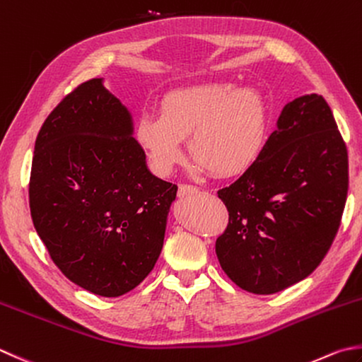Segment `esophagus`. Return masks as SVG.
Returning <instances> with one entry per match:
<instances>
[{"label":"esophagus","instance_id":"34e87169","mask_svg":"<svg viewBox=\"0 0 362 362\" xmlns=\"http://www.w3.org/2000/svg\"><path fill=\"white\" fill-rule=\"evenodd\" d=\"M197 192H199V187L190 186V184H181L178 189V195L181 197V199H184V197H189V195H194Z\"/></svg>","mask_w":362,"mask_h":362}]
</instances>
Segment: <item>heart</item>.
Returning a JSON list of instances; mask_svg holds the SVG:
<instances>
[{"mask_svg":"<svg viewBox=\"0 0 362 362\" xmlns=\"http://www.w3.org/2000/svg\"><path fill=\"white\" fill-rule=\"evenodd\" d=\"M203 168L236 176L260 158L266 139V107L254 88L211 81L167 94L159 117L141 115L135 139L153 170L167 176L184 159L181 140Z\"/></svg>","mask_w":362,"mask_h":362,"instance_id":"obj_1","label":"heart"}]
</instances>
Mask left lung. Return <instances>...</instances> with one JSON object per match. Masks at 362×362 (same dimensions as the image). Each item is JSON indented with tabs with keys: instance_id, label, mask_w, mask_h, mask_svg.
I'll list each match as a JSON object with an SVG mask.
<instances>
[{
	"instance_id": "8db88e82",
	"label": "left lung",
	"mask_w": 362,
	"mask_h": 362,
	"mask_svg": "<svg viewBox=\"0 0 362 362\" xmlns=\"http://www.w3.org/2000/svg\"><path fill=\"white\" fill-rule=\"evenodd\" d=\"M346 192L349 154L328 102H288L260 158L217 192L228 209L216 241L225 274L255 295L303 281L328 254Z\"/></svg>"
}]
</instances>
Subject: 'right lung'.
I'll list each match as a JSON object with an SVG mask.
<instances>
[{"instance_id": "add662e5", "label": "right lung", "mask_w": 362, "mask_h": 362, "mask_svg": "<svg viewBox=\"0 0 362 362\" xmlns=\"http://www.w3.org/2000/svg\"><path fill=\"white\" fill-rule=\"evenodd\" d=\"M132 132L127 108L91 78L53 108L34 145V228L69 281L105 298L153 271L178 190L149 172Z\"/></svg>"}]
</instances>
